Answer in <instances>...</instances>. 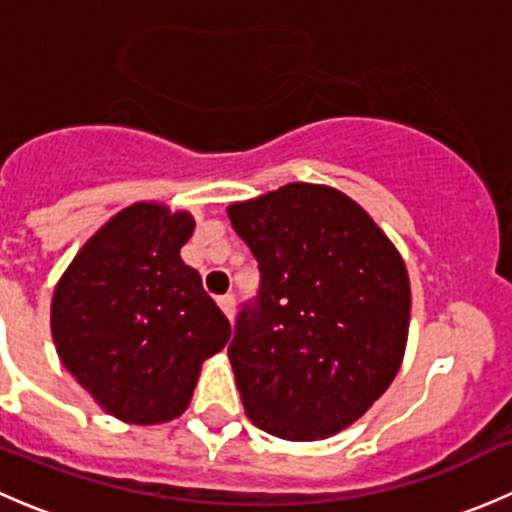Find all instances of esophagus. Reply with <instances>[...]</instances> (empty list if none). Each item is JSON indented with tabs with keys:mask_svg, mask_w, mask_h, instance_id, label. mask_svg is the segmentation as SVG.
Wrapping results in <instances>:
<instances>
[{
	"mask_svg": "<svg viewBox=\"0 0 512 512\" xmlns=\"http://www.w3.org/2000/svg\"><path fill=\"white\" fill-rule=\"evenodd\" d=\"M218 304L225 312V317L232 319V314H235V294H223V297H218Z\"/></svg>",
	"mask_w": 512,
	"mask_h": 512,
	"instance_id": "esophagus-1",
	"label": "esophagus"
}]
</instances>
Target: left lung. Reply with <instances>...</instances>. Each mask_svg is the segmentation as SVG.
I'll return each mask as SVG.
<instances>
[{
    "label": "left lung",
    "mask_w": 512,
    "mask_h": 512,
    "mask_svg": "<svg viewBox=\"0 0 512 512\" xmlns=\"http://www.w3.org/2000/svg\"><path fill=\"white\" fill-rule=\"evenodd\" d=\"M227 215L260 270L227 347L247 416L287 441L342 431L399 371L404 260L354 200L324 185L289 183Z\"/></svg>",
    "instance_id": "8db88e82"
}]
</instances>
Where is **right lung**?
Wrapping results in <instances>:
<instances>
[{
  "label": "right lung",
  "mask_w": 512,
  "mask_h": 512,
  "mask_svg": "<svg viewBox=\"0 0 512 512\" xmlns=\"http://www.w3.org/2000/svg\"><path fill=\"white\" fill-rule=\"evenodd\" d=\"M193 227L188 213L131 205L56 285L51 332L61 364L121 421L148 426L183 414L200 364L230 337L200 275L180 260Z\"/></svg>",
  "instance_id": "add662e5"
}]
</instances>
